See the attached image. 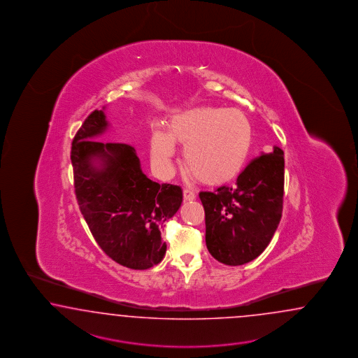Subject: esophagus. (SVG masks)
<instances>
[{
  "label": "esophagus",
  "instance_id": "34e87169",
  "mask_svg": "<svg viewBox=\"0 0 358 358\" xmlns=\"http://www.w3.org/2000/svg\"><path fill=\"white\" fill-rule=\"evenodd\" d=\"M185 201H194L195 199V193L190 189H184Z\"/></svg>",
  "mask_w": 358,
  "mask_h": 358
}]
</instances>
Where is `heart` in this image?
<instances>
[{
  "label": "heart",
  "instance_id": "1",
  "mask_svg": "<svg viewBox=\"0 0 358 358\" xmlns=\"http://www.w3.org/2000/svg\"><path fill=\"white\" fill-rule=\"evenodd\" d=\"M174 142L185 145L186 168L207 184H222L237 177L250 154L252 125L238 109L196 106L172 117L168 133L155 129L151 154L157 164H171Z\"/></svg>",
  "mask_w": 358,
  "mask_h": 358
}]
</instances>
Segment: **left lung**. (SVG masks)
Returning a JSON list of instances; mask_svg holds the SVG:
<instances>
[{"label": "left lung", "instance_id": "left-lung-1", "mask_svg": "<svg viewBox=\"0 0 358 358\" xmlns=\"http://www.w3.org/2000/svg\"><path fill=\"white\" fill-rule=\"evenodd\" d=\"M282 195L284 152L276 145L252 160L236 185L201 192L206 245L213 258L241 266L259 257L280 222Z\"/></svg>", "mask_w": 358, "mask_h": 358}]
</instances>
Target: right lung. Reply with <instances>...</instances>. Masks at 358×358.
Here are the masks:
<instances>
[{
  "mask_svg": "<svg viewBox=\"0 0 358 358\" xmlns=\"http://www.w3.org/2000/svg\"><path fill=\"white\" fill-rule=\"evenodd\" d=\"M106 127L104 110H94L71 143L79 210L109 258L131 270H147L164 258L162 231L182 203V190L150 180L134 147L92 141Z\"/></svg>",
  "mask_w": 358,
  "mask_h": 358,
  "instance_id": "right-lung-1",
  "label": "right lung"
}]
</instances>
